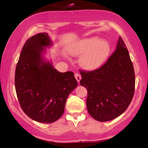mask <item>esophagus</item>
<instances>
[{"instance_id": "1", "label": "esophagus", "mask_w": 148, "mask_h": 148, "mask_svg": "<svg viewBox=\"0 0 148 148\" xmlns=\"http://www.w3.org/2000/svg\"><path fill=\"white\" fill-rule=\"evenodd\" d=\"M75 77L76 80L77 81V82L79 83L81 79H82V76H81V75L77 73H75Z\"/></svg>"}]
</instances>
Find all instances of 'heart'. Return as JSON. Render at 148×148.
Listing matches in <instances>:
<instances>
[{"mask_svg": "<svg viewBox=\"0 0 148 148\" xmlns=\"http://www.w3.org/2000/svg\"><path fill=\"white\" fill-rule=\"evenodd\" d=\"M110 44L106 40L97 37L84 38L71 46L70 53L74 56L82 55L79 62L83 67L88 70L100 67L108 58Z\"/></svg>", "mask_w": 148, "mask_h": 148, "instance_id": "heart-1", "label": "heart"}]
</instances>
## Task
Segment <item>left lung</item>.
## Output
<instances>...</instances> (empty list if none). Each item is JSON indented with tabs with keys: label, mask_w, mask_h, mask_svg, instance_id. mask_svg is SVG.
I'll use <instances>...</instances> for the list:
<instances>
[{
	"label": "left lung",
	"mask_w": 148,
	"mask_h": 148,
	"mask_svg": "<svg viewBox=\"0 0 148 148\" xmlns=\"http://www.w3.org/2000/svg\"><path fill=\"white\" fill-rule=\"evenodd\" d=\"M81 86L88 90L86 105L98 121H111L126 110L132 100L135 77L133 63L122 38L115 51L101 67L92 71L80 70Z\"/></svg>",
	"instance_id": "1"
}]
</instances>
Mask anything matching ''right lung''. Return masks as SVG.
I'll use <instances>...</instances> for the list:
<instances>
[{
    "label": "right lung",
    "instance_id": "right-lung-1",
    "mask_svg": "<svg viewBox=\"0 0 148 148\" xmlns=\"http://www.w3.org/2000/svg\"><path fill=\"white\" fill-rule=\"evenodd\" d=\"M52 45L47 33L29 38L16 66L15 86L21 108L29 118L51 123L63 114L66 101L77 86L71 71L60 73L42 54Z\"/></svg>",
    "mask_w": 148,
    "mask_h": 148
}]
</instances>
